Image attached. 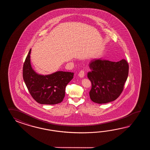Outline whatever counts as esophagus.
Wrapping results in <instances>:
<instances>
[{
    "label": "esophagus",
    "instance_id": "1",
    "mask_svg": "<svg viewBox=\"0 0 150 150\" xmlns=\"http://www.w3.org/2000/svg\"><path fill=\"white\" fill-rule=\"evenodd\" d=\"M80 78H83L85 76V71L83 70H81L80 71L79 73L78 74Z\"/></svg>",
    "mask_w": 150,
    "mask_h": 150
}]
</instances>
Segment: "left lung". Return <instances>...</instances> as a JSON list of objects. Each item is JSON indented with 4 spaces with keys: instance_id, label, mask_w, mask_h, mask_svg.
<instances>
[{
    "instance_id": "1",
    "label": "left lung",
    "mask_w": 150,
    "mask_h": 150,
    "mask_svg": "<svg viewBox=\"0 0 150 150\" xmlns=\"http://www.w3.org/2000/svg\"><path fill=\"white\" fill-rule=\"evenodd\" d=\"M91 71L87 76L92 83L89 91L90 98L99 104L114 101L124 89L129 74V64L123 59L114 62L101 58L91 61Z\"/></svg>"
}]
</instances>
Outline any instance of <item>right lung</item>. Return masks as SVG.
<instances>
[{"label": "right lung", "instance_id": "1", "mask_svg": "<svg viewBox=\"0 0 150 150\" xmlns=\"http://www.w3.org/2000/svg\"><path fill=\"white\" fill-rule=\"evenodd\" d=\"M31 49L23 66V78L29 92L37 102L44 105L61 103L65 96V87L74 78L71 72L58 71L42 76L33 70L30 61Z\"/></svg>", "mask_w": 150, "mask_h": 150}]
</instances>
